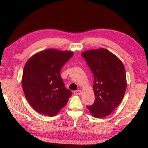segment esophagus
<instances>
[{
  "mask_svg": "<svg viewBox=\"0 0 148 148\" xmlns=\"http://www.w3.org/2000/svg\"><path fill=\"white\" fill-rule=\"evenodd\" d=\"M75 95H80L82 94V91L81 90H77V91H73Z\"/></svg>",
  "mask_w": 148,
  "mask_h": 148,
  "instance_id": "obj_1",
  "label": "esophagus"
}]
</instances>
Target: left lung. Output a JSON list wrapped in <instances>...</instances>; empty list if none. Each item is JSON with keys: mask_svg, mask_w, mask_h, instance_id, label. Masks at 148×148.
Returning <instances> with one entry per match:
<instances>
[{"mask_svg": "<svg viewBox=\"0 0 148 148\" xmlns=\"http://www.w3.org/2000/svg\"><path fill=\"white\" fill-rule=\"evenodd\" d=\"M93 77L95 101L87 106L95 118L109 115L122 101L127 88L123 64L114 53L106 49L88 50L82 53Z\"/></svg>", "mask_w": 148, "mask_h": 148, "instance_id": "8db88e82", "label": "left lung"}]
</instances>
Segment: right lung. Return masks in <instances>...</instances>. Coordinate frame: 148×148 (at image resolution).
<instances>
[{"label":"right lung","mask_w":148,"mask_h":148,"mask_svg":"<svg viewBox=\"0 0 148 148\" xmlns=\"http://www.w3.org/2000/svg\"><path fill=\"white\" fill-rule=\"evenodd\" d=\"M73 55L71 51L49 49L36 53L26 63L22 88L29 104L40 114L56 115L71 96L60 70Z\"/></svg>","instance_id":"obj_1"}]
</instances>
